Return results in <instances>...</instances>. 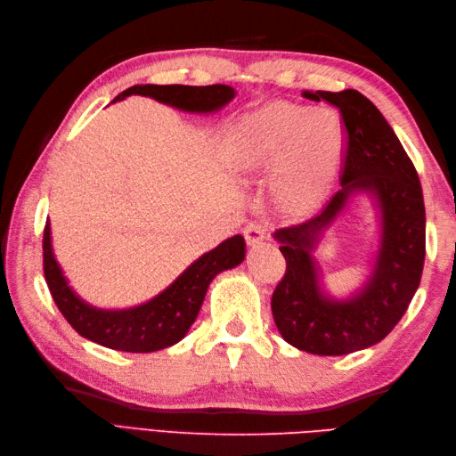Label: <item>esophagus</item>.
<instances>
[{
	"mask_svg": "<svg viewBox=\"0 0 456 456\" xmlns=\"http://www.w3.org/2000/svg\"><path fill=\"white\" fill-rule=\"evenodd\" d=\"M243 235H245L247 245L255 247L258 243H263L265 239H268V229H266V225H263V223H250V225L245 227Z\"/></svg>",
	"mask_w": 456,
	"mask_h": 456,
	"instance_id": "34e87169",
	"label": "esophagus"
}]
</instances>
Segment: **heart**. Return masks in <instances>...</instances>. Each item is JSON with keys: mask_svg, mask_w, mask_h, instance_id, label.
<instances>
[{"mask_svg": "<svg viewBox=\"0 0 456 456\" xmlns=\"http://www.w3.org/2000/svg\"><path fill=\"white\" fill-rule=\"evenodd\" d=\"M343 147V121L335 111L274 102L239 121L231 141V164L247 174L278 172L280 208L302 217L331 188Z\"/></svg>", "mask_w": 456, "mask_h": 456, "instance_id": "1", "label": "heart"}]
</instances>
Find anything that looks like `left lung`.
<instances>
[{
  "instance_id": "8db88e82",
  "label": "left lung",
  "mask_w": 456,
  "mask_h": 456,
  "mask_svg": "<svg viewBox=\"0 0 456 456\" xmlns=\"http://www.w3.org/2000/svg\"><path fill=\"white\" fill-rule=\"evenodd\" d=\"M338 110L345 131L343 188L315 217L278 229L286 273L273 294L280 335L299 351L348 354L372 346L398 325L425 263V206L418 170L376 105L356 90L302 92ZM356 189L370 191L383 211V245L373 276L348 303H331L316 286L311 250L321 229Z\"/></svg>"
}]
</instances>
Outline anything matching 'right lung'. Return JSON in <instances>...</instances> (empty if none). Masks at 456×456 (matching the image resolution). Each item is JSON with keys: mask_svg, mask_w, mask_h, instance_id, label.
Returning <instances> with one entry per match:
<instances>
[{"mask_svg": "<svg viewBox=\"0 0 456 456\" xmlns=\"http://www.w3.org/2000/svg\"><path fill=\"white\" fill-rule=\"evenodd\" d=\"M149 95L162 103L174 105L178 110L209 113L233 100L235 90L225 84L213 86H133L121 92L115 100H125L127 95ZM245 240L240 235L209 250L198 258L176 282L164 289L160 296L149 304L123 309V312H103L90 307L68 288L66 280L58 268L51 248V227L48 221L43 233V270L46 286L51 289L56 307L74 331L90 338L102 346L125 353H152L178 343L188 333L190 325L196 322L200 307L206 297L208 286L216 274L243 263Z\"/></svg>", "mask_w": 456, "mask_h": 456, "instance_id": "right-lung-1", "label": "right lung"}]
</instances>
